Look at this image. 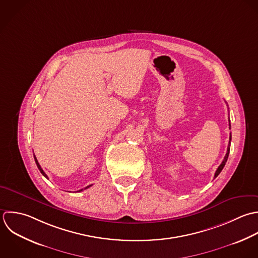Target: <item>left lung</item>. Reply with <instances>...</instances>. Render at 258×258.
<instances>
[{
  "label": "left lung",
  "mask_w": 258,
  "mask_h": 258,
  "mask_svg": "<svg viewBox=\"0 0 258 258\" xmlns=\"http://www.w3.org/2000/svg\"><path fill=\"white\" fill-rule=\"evenodd\" d=\"M229 126H231L230 123H229ZM230 143H231V134H230V138H229V145H228V148H227V153H226V155H225V157H224V160L222 161L221 165H220V166L218 167V169L216 170V173H215L214 178H216V177L221 173V171L223 170V168H224V166H225V164H226V162H227V159H228V156H229V151H230Z\"/></svg>",
  "instance_id": "obj_1"
}]
</instances>
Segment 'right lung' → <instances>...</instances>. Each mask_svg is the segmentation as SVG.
Returning <instances> with one entry per match:
<instances>
[{
	"label": "right lung",
	"mask_w": 258,
	"mask_h": 258,
	"mask_svg": "<svg viewBox=\"0 0 258 258\" xmlns=\"http://www.w3.org/2000/svg\"><path fill=\"white\" fill-rule=\"evenodd\" d=\"M34 159H35V162H36V165H37V167H38V169H39V171H40V172H41V174H42V175H43V176H44V177H45V178H47V179H48V177H47V175H46V174H45V172H44V171H43V170H42V168H41V166H40V165H39V163H38V161H37V159H36V157H35V156H34ZM90 186H91V185H89V186H87V187H85V188H84V189H81V190H78V191H77V192H81V191H83V190H85V189H87V188H89V187H90Z\"/></svg>",
	"instance_id": "1"
}]
</instances>
